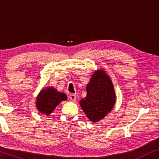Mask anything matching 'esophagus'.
<instances>
[{"label":"esophagus","instance_id":"34e87169","mask_svg":"<svg viewBox=\"0 0 159 159\" xmlns=\"http://www.w3.org/2000/svg\"><path fill=\"white\" fill-rule=\"evenodd\" d=\"M70 99H71V102H76V96L75 94H71L70 95Z\"/></svg>","mask_w":159,"mask_h":159}]
</instances>
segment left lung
Wrapping results in <instances>:
<instances>
[{
  "label": "left lung",
  "instance_id": "1",
  "mask_svg": "<svg viewBox=\"0 0 159 159\" xmlns=\"http://www.w3.org/2000/svg\"><path fill=\"white\" fill-rule=\"evenodd\" d=\"M86 90L87 96L80 99L79 104L91 122H99L111 112L116 102L111 77L103 69H99L92 74Z\"/></svg>",
  "mask_w": 159,
  "mask_h": 159
}]
</instances>
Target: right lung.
<instances>
[{
    "instance_id": "add662e5",
    "label": "right lung",
    "mask_w": 159,
    "mask_h": 159,
    "mask_svg": "<svg viewBox=\"0 0 159 159\" xmlns=\"http://www.w3.org/2000/svg\"><path fill=\"white\" fill-rule=\"evenodd\" d=\"M67 99L65 93L60 92L53 87L42 88L36 98V108L40 113L49 115L59 103Z\"/></svg>"
}]
</instances>
